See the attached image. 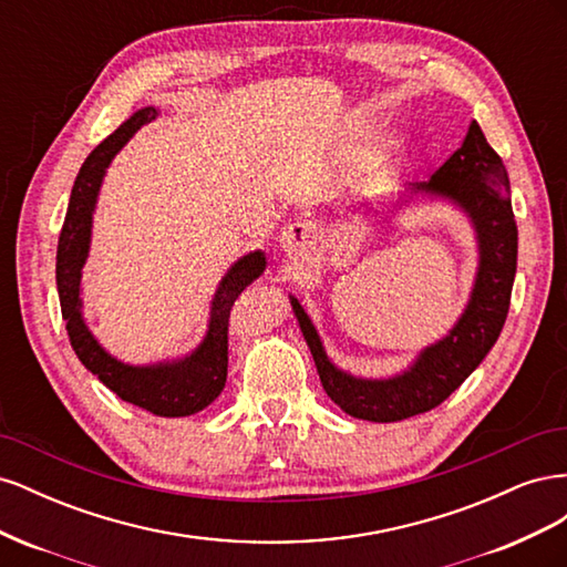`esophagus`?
I'll return each mask as SVG.
<instances>
[{"label":"esophagus","mask_w":567,"mask_h":567,"mask_svg":"<svg viewBox=\"0 0 567 567\" xmlns=\"http://www.w3.org/2000/svg\"><path fill=\"white\" fill-rule=\"evenodd\" d=\"M279 246L288 257H293V260H310L319 248V227L310 219L293 221V225L284 227L279 236Z\"/></svg>","instance_id":"esophagus-1"}]
</instances>
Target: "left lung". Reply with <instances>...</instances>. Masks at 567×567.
<instances>
[{
  "label": "left lung",
  "instance_id": "obj_1",
  "mask_svg": "<svg viewBox=\"0 0 567 567\" xmlns=\"http://www.w3.org/2000/svg\"><path fill=\"white\" fill-rule=\"evenodd\" d=\"M414 188L458 203L477 231L480 267L475 288L466 312L447 338L425 348L416 364L402 375L388 381L352 379L329 362L310 317L296 298H290L326 394L354 419L392 423L442 404L483 362L508 315L518 262V227L508 200L506 167L475 120L461 148L435 169L431 182H421Z\"/></svg>",
  "mask_w": 567,
  "mask_h": 567
}]
</instances>
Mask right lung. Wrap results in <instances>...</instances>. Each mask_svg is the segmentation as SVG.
Instances as JSON below:
<instances>
[{"mask_svg":"<svg viewBox=\"0 0 567 567\" xmlns=\"http://www.w3.org/2000/svg\"><path fill=\"white\" fill-rule=\"evenodd\" d=\"M156 115L158 111L151 106L136 111L113 134H109L90 153L87 161L82 163L59 236L56 286L65 331L80 362L94 375H99V381L113 390L120 400L142 406L156 416L175 419L196 414V411L215 402L221 388H225L229 364L231 305L252 279L260 277L265 269V255L257 250L231 265L215 293L208 333H205L196 352L179 359V362L156 367H127L113 359L94 340L80 315V271L90 252L92 213L99 196V186L115 153L125 146V142L136 130L148 125Z\"/></svg>","mask_w":567,"mask_h":567,"instance_id":"add662e5","label":"right lung"}]
</instances>
